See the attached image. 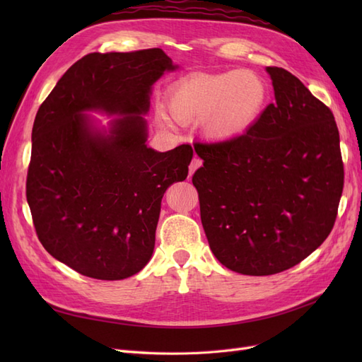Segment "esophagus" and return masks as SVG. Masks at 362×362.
<instances>
[{"label":"esophagus","mask_w":362,"mask_h":362,"mask_svg":"<svg viewBox=\"0 0 362 362\" xmlns=\"http://www.w3.org/2000/svg\"><path fill=\"white\" fill-rule=\"evenodd\" d=\"M201 166H202V160L198 158V157H194L192 160V163H190V168H189V175H190V177L196 172V169H199Z\"/></svg>","instance_id":"esophagus-1"}]
</instances>
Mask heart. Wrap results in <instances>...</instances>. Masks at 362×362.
<instances>
[{"instance_id":"obj_1","label":"heart","mask_w":362,"mask_h":362,"mask_svg":"<svg viewBox=\"0 0 362 362\" xmlns=\"http://www.w3.org/2000/svg\"><path fill=\"white\" fill-rule=\"evenodd\" d=\"M267 100V86L249 69L222 74H194L175 83L168 95L170 115L182 124L204 119V129L214 139L243 134L257 122ZM163 129H173L170 120L157 116Z\"/></svg>"}]
</instances>
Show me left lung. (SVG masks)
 Segmentation results:
<instances>
[{"mask_svg":"<svg viewBox=\"0 0 362 362\" xmlns=\"http://www.w3.org/2000/svg\"><path fill=\"white\" fill-rule=\"evenodd\" d=\"M275 103L245 134L194 144L201 221L229 270L266 276L299 264L331 234L344 185L331 108L288 71L269 66Z\"/></svg>","mask_w":362,"mask_h":362,"instance_id":"8db88e82","label":"left lung"}]
</instances>
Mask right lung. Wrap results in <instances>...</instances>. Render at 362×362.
Returning a JSON list of instances; mask_svg holds the SVG:
<instances>
[{"label":"right lung","instance_id":"obj_1","mask_svg":"<svg viewBox=\"0 0 362 362\" xmlns=\"http://www.w3.org/2000/svg\"><path fill=\"white\" fill-rule=\"evenodd\" d=\"M172 60L160 48L90 52L64 72L33 124L27 201L37 238L84 276L117 281L151 259L164 192L187 178L190 145L146 148L151 86ZM122 114L111 133L82 113Z\"/></svg>","mask_w":362,"mask_h":362}]
</instances>
